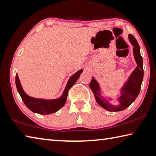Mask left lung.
<instances>
[{
	"instance_id": "1",
	"label": "left lung",
	"mask_w": 156,
	"mask_h": 156,
	"mask_svg": "<svg viewBox=\"0 0 156 156\" xmlns=\"http://www.w3.org/2000/svg\"><path fill=\"white\" fill-rule=\"evenodd\" d=\"M128 38L131 44L134 46V56L138 66L132 73L124 87L122 88V95L118 98L119 105H113L104 98L101 94L99 84L94 78L92 77V81L90 83V87L94 94L96 102L102 108L108 111H120L126 109L137 98L141 87L144 70L143 68V58L140 55V47L133 35L129 34Z\"/></svg>"
}]
</instances>
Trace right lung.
I'll use <instances>...</instances> for the list:
<instances>
[{
	"label": "right lung",
	"mask_w": 156,
	"mask_h": 156,
	"mask_svg": "<svg viewBox=\"0 0 156 156\" xmlns=\"http://www.w3.org/2000/svg\"><path fill=\"white\" fill-rule=\"evenodd\" d=\"M82 72H83V70H79V71L75 73L74 75L70 77L68 83H67L65 90L64 91L63 94L57 99L45 100L35 98L29 96L23 91L17 74H16V85L17 90L21 96L23 102H24L25 105L29 109L34 113L41 115H48L56 112L64 105L66 101L69 90L78 80Z\"/></svg>",
	"instance_id": "right-lung-1"
}]
</instances>
